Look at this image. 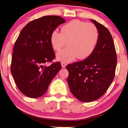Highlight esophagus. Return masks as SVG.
<instances>
[{
	"label": "esophagus",
	"mask_w": 128,
	"mask_h": 128,
	"mask_svg": "<svg viewBox=\"0 0 128 128\" xmlns=\"http://www.w3.org/2000/svg\"><path fill=\"white\" fill-rule=\"evenodd\" d=\"M66 65H67L66 63L64 62H61V66H62V68H65Z\"/></svg>",
	"instance_id": "obj_1"
}]
</instances>
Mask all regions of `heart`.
<instances>
[{"label": "heart", "mask_w": 128, "mask_h": 128, "mask_svg": "<svg viewBox=\"0 0 128 128\" xmlns=\"http://www.w3.org/2000/svg\"><path fill=\"white\" fill-rule=\"evenodd\" d=\"M98 38L99 33L95 25L73 20L62 26L60 32L53 31L50 40L56 51H60L68 41V46L56 54V59L68 62L76 57L82 60L90 56L95 49Z\"/></svg>", "instance_id": "heart-1"}]
</instances>
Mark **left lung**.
Returning a JSON list of instances; mask_svg holds the SVG:
<instances>
[{"label": "left lung", "mask_w": 128, "mask_h": 128, "mask_svg": "<svg viewBox=\"0 0 128 128\" xmlns=\"http://www.w3.org/2000/svg\"><path fill=\"white\" fill-rule=\"evenodd\" d=\"M90 20L99 33L95 49L86 59L66 66L70 91L83 102L95 101L106 93L114 79L117 64L116 50L110 31L95 20Z\"/></svg>", "instance_id": "1"}]
</instances>
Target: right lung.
Listing matches in <instances>:
<instances>
[{"label":"right lung","mask_w":128,"mask_h":128,"mask_svg":"<svg viewBox=\"0 0 128 128\" xmlns=\"http://www.w3.org/2000/svg\"><path fill=\"white\" fill-rule=\"evenodd\" d=\"M65 20L58 16H45L29 22L14 43L11 66L12 76L22 92L39 98L61 69L60 62L44 66L55 58L50 43L52 32Z\"/></svg>","instance_id":"obj_1"}]
</instances>
